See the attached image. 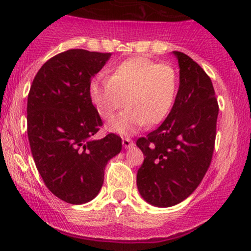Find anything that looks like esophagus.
<instances>
[{"label": "esophagus", "instance_id": "1", "mask_svg": "<svg viewBox=\"0 0 251 251\" xmlns=\"http://www.w3.org/2000/svg\"><path fill=\"white\" fill-rule=\"evenodd\" d=\"M122 144H123V146H125L126 149L131 148V146L134 145L133 140H131V139H129V138H123L122 139Z\"/></svg>", "mask_w": 251, "mask_h": 251}]
</instances>
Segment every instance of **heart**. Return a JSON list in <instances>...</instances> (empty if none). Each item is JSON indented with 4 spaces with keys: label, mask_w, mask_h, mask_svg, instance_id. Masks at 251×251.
I'll list each match as a JSON object with an SVG mask.
<instances>
[{
    "label": "heart",
    "mask_w": 251,
    "mask_h": 251,
    "mask_svg": "<svg viewBox=\"0 0 251 251\" xmlns=\"http://www.w3.org/2000/svg\"><path fill=\"white\" fill-rule=\"evenodd\" d=\"M179 78L175 67L145 57H135L118 64L110 78L98 76L90 84V99L99 115L106 121L126 110L108 128L131 134L141 126L162 122L172 110Z\"/></svg>",
    "instance_id": "b5f03b06"
}]
</instances>
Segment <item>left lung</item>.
<instances>
[{
	"mask_svg": "<svg viewBox=\"0 0 251 251\" xmlns=\"http://www.w3.org/2000/svg\"><path fill=\"white\" fill-rule=\"evenodd\" d=\"M179 63V89L163 123L139 138L144 162L136 185L141 197L157 207L187 199L201 183L212 160L218 103L204 69L183 52L173 51Z\"/></svg>",
	"mask_w": 251,
	"mask_h": 251,
	"instance_id": "8db88e82",
	"label": "left lung"
}]
</instances>
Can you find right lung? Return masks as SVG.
Instances as JSON below:
<instances>
[{"instance_id": "1", "label": "right lung", "mask_w": 251, "mask_h": 251, "mask_svg": "<svg viewBox=\"0 0 251 251\" xmlns=\"http://www.w3.org/2000/svg\"><path fill=\"white\" fill-rule=\"evenodd\" d=\"M111 53L72 49L50 58L30 86L26 122L30 150L45 185L63 201L85 204L100 192L108 161L122 139L102 126L90 99L91 78Z\"/></svg>"}]
</instances>
